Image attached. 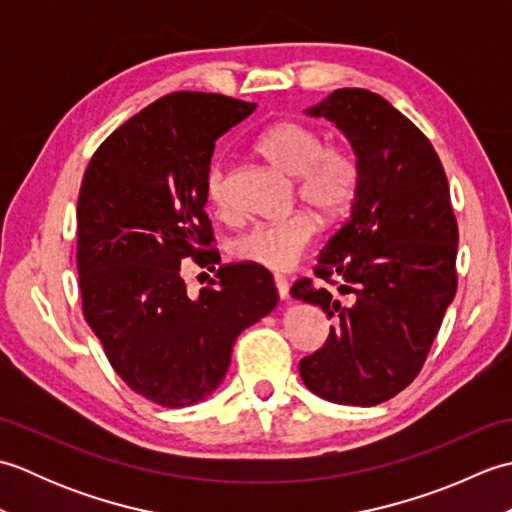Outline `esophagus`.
I'll use <instances>...</instances> for the list:
<instances>
[{
    "label": "esophagus",
    "instance_id": "esophagus-1",
    "mask_svg": "<svg viewBox=\"0 0 512 512\" xmlns=\"http://www.w3.org/2000/svg\"><path fill=\"white\" fill-rule=\"evenodd\" d=\"M275 286H277V295L281 301L288 299V281L284 277H275Z\"/></svg>",
    "mask_w": 512,
    "mask_h": 512
}]
</instances>
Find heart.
I'll return each mask as SVG.
<instances>
[{
    "mask_svg": "<svg viewBox=\"0 0 512 512\" xmlns=\"http://www.w3.org/2000/svg\"><path fill=\"white\" fill-rule=\"evenodd\" d=\"M257 151L286 176L297 178L299 200L325 220H336L350 211L361 189L358 156L347 145H328L319 129L310 125L297 121L270 125L259 136ZM204 191L217 213L228 211L224 160H215L206 171ZM314 233V215L297 211L284 220L248 226L231 242V255L237 262L281 273L299 262Z\"/></svg>",
    "mask_w": 512,
    "mask_h": 512,
    "instance_id": "obj_1",
    "label": "heart"
}]
</instances>
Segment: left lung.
Here are the masks:
<instances>
[{
	"mask_svg": "<svg viewBox=\"0 0 512 512\" xmlns=\"http://www.w3.org/2000/svg\"><path fill=\"white\" fill-rule=\"evenodd\" d=\"M328 118L361 162L350 220L323 246L314 275L347 299L292 286L334 321L321 350L301 358L303 383L336 405L374 407L405 389L427 361L458 288V222L436 149L380 94L334 90L306 110Z\"/></svg>",
	"mask_w": 512,
	"mask_h": 512,
	"instance_id": "8db88e82",
	"label": "left lung"
}]
</instances>
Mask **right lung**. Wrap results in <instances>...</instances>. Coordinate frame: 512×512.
I'll list each match as a JSON object with an SVG mask.
<instances>
[{"mask_svg":"<svg viewBox=\"0 0 512 512\" xmlns=\"http://www.w3.org/2000/svg\"><path fill=\"white\" fill-rule=\"evenodd\" d=\"M222 94L173 92L129 118L96 149L76 204L83 314L114 372L156 405L178 409L220 387L239 332L273 312V275L217 268L187 295L182 259L215 270L204 213L215 140L255 112Z\"/></svg>","mask_w":512,"mask_h":512,"instance_id":"1","label":"right lung"}]
</instances>
